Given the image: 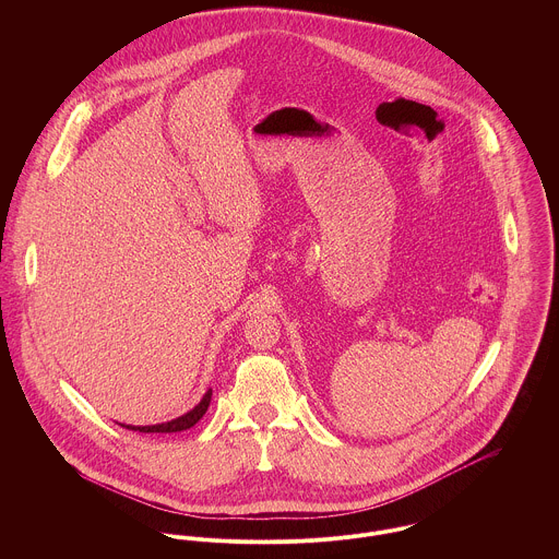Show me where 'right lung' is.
Segmentation results:
<instances>
[{
  "mask_svg": "<svg viewBox=\"0 0 559 559\" xmlns=\"http://www.w3.org/2000/svg\"><path fill=\"white\" fill-rule=\"evenodd\" d=\"M211 396H213V390H209L202 400L191 408L187 411L185 415L171 419V421H165V424H153V426H131V424H120L122 428H129V430H138V432H180V430H187L191 426H195L202 415L206 413L209 404H211Z\"/></svg>",
  "mask_w": 559,
  "mask_h": 559,
  "instance_id": "add662e5",
  "label": "right lung"
}]
</instances>
